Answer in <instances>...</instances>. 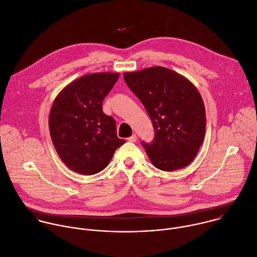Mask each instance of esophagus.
I'll return each instance as SVG.
<instances>
[{
	"mask_svg": "<svg viewBox=\"0 0 257 257\" xmlns=\"http://www.w3.org/2000/svg\"><path fill=\"white\" fill-rule=\"evenodd\" d=\"M128 141H129V142H132V143L136 142V141H137V136H136L135 134H133L131 137L128 138Z\"/></svg>",
	"mask_w": 257,
	"mask_h": 257,
	"instance_id": "34e87169",
	"label": "esophagus"
}]
</instances>
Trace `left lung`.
Listing matches in <instances>:
<instances>
[{
	"instance_id": "1",
	"label": "left lung",
	"mask_w": 257,
	"mask_h": 257,
	"mask_svg": "<svg viewBox=\"0 0 257 257\" xmlns=\"http://www.w3.org/2000/svg\"><path fill=\"white\" fill-rule=\"evenodd\" d=\"M123 76L153 123L154 141L142 142L152 164L167 172L186 167L205 136V107L197 88L184 76L160 66Z\"/></svg>"
}]
</instances>
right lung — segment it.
Listing matches in <instances>:
<instances>
[{
	"instance_id": "obj_1",
	"label": "right lung",
	"mask_w": 257,
	"mask_h": 257,
	"mask_svg": "<svg viewBox=\"0 0 257 257\" xmlns=\"http://www.w3.org/2000/svg\"><path fill=\"white\" fill-rule=\"evenodd\" d=\"M119 78L118 73H93L67 85L56 97L49 129L61 160L73 171L93 175L111 161L119 139L114 118L102 110V102Z\"/></svg>"
}]
</instances>
